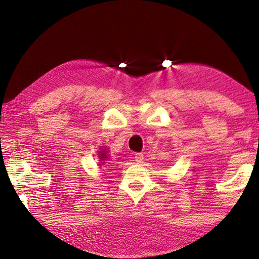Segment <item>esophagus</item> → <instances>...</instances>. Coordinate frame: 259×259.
Listing matches in <instances>:
<instances>
[{
  "mask_svg": "<svg viewBox=\"0 0 259 259\" xmlns=\"http://www.w3.org/2000/svg\"><path fill=\"white\" fill-rule=\"evenodd\" d=\"M135 159H136L137 162L141 163L142 161H144V153H141V152L136 153V155H135Z\"/></svg>",
  "mask_w": 259,
  "mask_h": 259,
  "instance_id": "1",
  "label": "esophagus"
}]
</instances>
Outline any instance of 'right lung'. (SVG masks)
I'll list each match as a JSON object with an SVG mask.
<instances>
[{
	"label": "right lung",
	"instance_id": "obj_1",
	"mask_svg": "<svg viewBox=\"0 0 259 259\" xmlns=\"http://www.w3.org/2000/svg\"><path fill=\"white\" fill-rule=\"evenodd\" d=\"M101 158H106V156H104V151H102V155H101Z\"/></svg>",
	"mask_w": 259,
	"mask_h": 259
}]
</instances>
